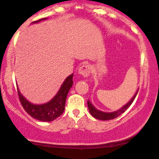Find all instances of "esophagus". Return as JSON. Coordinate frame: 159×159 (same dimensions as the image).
I'll return each instance as SVG.
<instances>
[{"mask_svg":"<svg viewBox=\"0 0 159 159\" xmlns=\"http://www.w3.org/2000/svg\"><path fill=\"white\" fill-rule=\"evenodd\" d=\"M92 66L89 64H84L83 66H81V67L78 69V74L81 75H82L83 77L86 78V77H89L91 73Z\"/></svg>","mask_w":159,"mask_h":159,"instance_id":"34e87169","label":"esophagus"}]
</instances>
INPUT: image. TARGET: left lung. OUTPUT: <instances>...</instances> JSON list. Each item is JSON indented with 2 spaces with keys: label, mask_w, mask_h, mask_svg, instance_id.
Listing matches in <instances>:
<instances>
[{
  "label": "left lung",
  "mask_w": 159,
  "mask_h": 159,
  "mask_svg": "<svg viewBox=\"0 0 159 159\" xmlns=\"http://www.w3.org/2000/svg\"><path fill=\"white\" fill-rule=\"evenodd\" d=\"M138 90L136 91V93H135L133 97L132 98L131 100H130L126 104L124 105L122 107L120 108V109L118 110V111H114V112H103V111H100V110H97L93 104H92L91 102H90L89 100H88V101H87V103H88V107H89V110L90 114L92 115V116L94 117L95 118L99 120L107 121V120L114 119V118H117V117H118L119 115H121L122 113H124L125 111H126V110L129 107V106L132 104V103L133 102L134 99L136 98V94H137L138 93Z\"/></svg>",
  "instance_id": "1"
}]
</instances>
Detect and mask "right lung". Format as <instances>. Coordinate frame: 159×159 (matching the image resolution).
Wrapping results in <instances>:
<instances>
[{
  "mask_svg": "<svg viewBox=\"0 0 159 159\" xmlns=\"http://www.w3.org/2000/svg\"><path fill=\"white\" fill-rule=\"evenodd\" d=\"M45 19H47V18L41 19L38 21L33 22L32 23H38ZM73 75L74 74L68 76L65 79L57 94L50 101L44 104H34L29 102L21 94L18 89L19 100L26 113L29 114L35 119L41 121H52L59 118L64 111L66 96L73 85Z\"/></svg>",
  "mask_w": 159,
  "mask_h": 159,
  "instance_id": "add662e5",
  "label": "right lung"
}]
</instances>
